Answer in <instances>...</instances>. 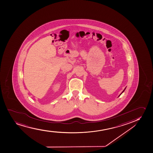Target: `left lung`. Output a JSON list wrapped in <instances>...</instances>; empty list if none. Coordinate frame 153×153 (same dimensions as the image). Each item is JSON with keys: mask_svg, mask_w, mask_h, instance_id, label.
I'll use <instances>...</instances> for the list:
<instances>
[{"mask_svg": "<svg viewBox=\"0 0 153 153\" xmlns=\"http://www.w3.org/2000/svg\"><path fill=\"white\" fill-rule=\"evenodd\" d=\"M125 89H126V88H125V89H124V91H123V92H122V93H123V92H124V91H125Z\"/></svg>", "mask_w": 153, "mask_h": 153, "instance_id": "left-lung-1", "label": "left lung"}]
</instances>
